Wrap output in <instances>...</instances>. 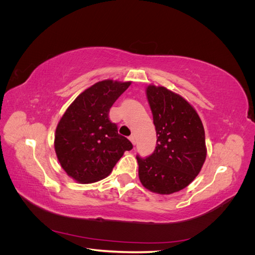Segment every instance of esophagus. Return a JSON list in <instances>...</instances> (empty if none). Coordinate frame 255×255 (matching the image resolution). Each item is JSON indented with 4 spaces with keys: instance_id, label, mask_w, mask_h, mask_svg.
<instances>
[{
    "instance_id": "1",
    "label": "esophagus",
    "mask_w": 255,
    "mask_h": 255,
    "mask_svg": "<svg viewBox=\"0 0 255 255\" xmlns=\"http://www.w3.org/2000/svg\"><path fill=\"white\" fill-rule=\"evenodd\" d=\"M128 139H129V141L132 142L134 145L136 144V139H135V136H133V135H130L129 137H128Z\"/></svg>"
}]
</instances>
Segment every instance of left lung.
Masks as SVG:
<instances>
[{
    "label": "left lung",
    "instance_id": "1",
    "mask_svg": "<svg viewBox=\"0 0 255 255\" xmlns=\"http://www.w3.org/2000/svg\"><path fill=\"white\" fill-rule=\"evenodd\" d=\"M146 99L156 129V148L149 157L136 156L142 186L159 195L187 187L206 158L205 132L188 101L164 86L149 85Z\"/></svg>",
    "mask_w": 255,
    "mask_h": 255
}]
</instances>
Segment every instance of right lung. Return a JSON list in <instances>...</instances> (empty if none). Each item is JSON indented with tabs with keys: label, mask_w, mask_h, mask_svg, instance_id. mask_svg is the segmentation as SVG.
<instances>
[{
	"label": "right lung",
	"mask_w": 255,
	"mask_h": 255,
	"mask_svg": "<svg viewBox=\"0 0 255 255\" xmlns=\"http://www.w3.org/2000/svg\"><path fill=\"white\" fill-rule=\"evenodd\" d=\"M132 82L104 80L76 97L60 118L54 148L61 168L73 180L90 184L105 179L133 144L111 122V107Z\"/></svg>",
	"instance_id": "add662e5"
}]
</instances>
